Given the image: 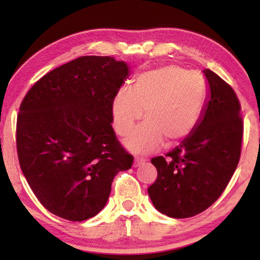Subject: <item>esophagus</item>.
I'll list each match as a JSON object with an SVG mask.
<instances>
[{
	"label": "esophagus",
	"instance_id": "1",
	"mask_svg": "<svg viewBox=\"0 0 260 260\" xmlns=\"http://www.w3.org/2000/svg\"><path fill=\"white\" fill-rule=\"evenodd\" d=\"M148 159L147 158H143V157H136L135 158V167H140V166H143L145 162H147Z\"/></svg>",
	"mask_w": 260,
	"mask_h": 260
}]
</instances>
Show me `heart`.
I'll list each match as a JSON object with an SVG mask.
<instances>
[{
    "label": "heart",
    "mask_w": 260,
    "mask_h": 260,
    "mask_svg": "<svg viewBox=\"0 0 260 260\" xmlns=\"http://www.w3.org/2000/svg\"><path fill=\"white\" fill-rule=\"evenodd\" d=\"M207 98V84L198 72L167 65L138 74L133 88L122 87L111 101L113 129L126 136L138 120L141 124L125 140L134 152L154 151L163 143H176L189 136L198 125Z\"/></svg>",
    "instance_id": "1"
}]
</instances>
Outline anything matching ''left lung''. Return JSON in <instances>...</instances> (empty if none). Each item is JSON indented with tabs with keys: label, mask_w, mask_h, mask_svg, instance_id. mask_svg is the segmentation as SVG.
<instances>
[{
	"label": "left lung",
	"mask_w": 260,
	"mask_h": 260,
	"mask_svg": "<svg viewBox=\"0 0 260 260\" xmlns=\"http://www.w3.org/2000/svg\"><path fill=\"white\" fill-rule=\"evenodd\" d=\"M201 120L182 143L151 158L157 179L148 194L158 212L170 218H190L214 204L236 172L241 154V106L231 85L213 71Z\"/></svg>",
	"instance_id": "8db88e82"
}]
</instances>
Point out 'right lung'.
<instances>
[{
    "mask_svg": "<svg viewBox=\"0 0 260 260\" xmlns=\"http://www.w3.org/2000/svg\"><path fill=\"white\" fill-rule=\"evenodd\" d=\"M129 70L113 56H80L40 78L16 122L20 167L46 209L84 221L104 208L129 154L111 125V101Z\"/></svg>",
    "mask_w": 260,
    "mask_h": 260,
    "instance_id": "1",
    "label": "right lung"
}]
</instances>
